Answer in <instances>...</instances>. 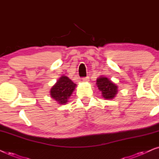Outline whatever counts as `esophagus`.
I'll use <instances>...</instances> for the list:
<instances>
[{
	"label": "esophagus",
	"mask_w": 159,
	"mask_h": 159,
	"mask_svg": "<svg viewBox=\"0 0 159 159\" xmlns=\"http://www.w3.org/2000/svg\"><path fill=\"white\" fill-rule=\"evenodd\" d=\"M89 80H90V77H86L82 78V80H83L84 82H88V81H89Z\"/></svg>",
	"instance_id": "obj_1"
}]
</instances>
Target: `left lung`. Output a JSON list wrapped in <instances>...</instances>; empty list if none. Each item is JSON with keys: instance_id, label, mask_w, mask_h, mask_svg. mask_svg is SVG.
<instances>
[{"instance_id": "8db88e82", "label": "left lung", "mask_w": 159, "mask_h": 159, "mask_svg": "<svg viewBox=\"0 0 159 159\" xmlns=\"http://www.w3.org/2000/svg\"><path fill=\"white\" fill-rule=\"evenodd\" d=\"M96 84L99 90L102 93V96L105 99H113L116 95L117 87L114 82L106 77H100L98 78Z\"/></svg>"}]
</instances>
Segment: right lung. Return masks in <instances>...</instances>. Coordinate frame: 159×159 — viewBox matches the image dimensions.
Wrapping results in <instances>:
<instances>
[{"label": "right lung", "instance_id": "obj_1", "mask_svg": "<svg viewBox=\"0 0 159 159\" xmlns=\"http://www.w3.org/2000/svg\"><path fill=\"white\" fill-rule=\"evenodd\" d=\"M75 87L76 84L69 77L62 76L51 88V98L56 100L59 104L66 103L69 97L75 90Z\"/></svg>", "mask_w": 159, "mask_h": 159}]
</instances>
